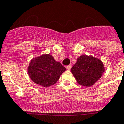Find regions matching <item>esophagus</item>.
<instances>
[{"label":"esophagus","mask_w":124,"mask_h":124,"mask_svg":"<svg viewBox=\"0 0 124 124\" xmlns=\"http://www.w3.org/2000/svg\"><path fill=\"white\" fill-rule=\"evenodd\" d=\"M71 67H72V65H67V70H70V69H71Z\"/></svg>","instance_id":"esophagus-1"}]
</instances>
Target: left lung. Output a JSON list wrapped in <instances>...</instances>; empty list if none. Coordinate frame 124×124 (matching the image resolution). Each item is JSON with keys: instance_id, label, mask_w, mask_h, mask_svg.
<instances>
[{"instance_id": "1", "label": "left lung", "mask_w": 124, "mask_h": 124, "mask_svg": "<svg viewBox=\"0 0 124 124\" xmlns=\"http://www.w3.org/2000/svg\"><path fill=\"white\" fill-rule=\"evenodd\" d=\"M104 70V64L100 59L83 55L77 59L71 71L79 85L91 86L102 76Z\"/></svg>"}]
</instances>
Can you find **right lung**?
Returning a JSON list of instances; mask_svg holds the SVG:
<instances>
[{
    "label": "right lung",
    "instance_id": "right-lung-1",
    "mask_svg": "<svg viewBox=\"0 0 124 124\" xmlns=\"http://www.w3.org/2000/svg\"><path fill=\"white\" fill-rule=\"evenodd\" d=\"M66 69L50 54H44L31 60L27 69L34 83L48 87L57 83Z\"/></svg>",
    "mask_w": 124,
    "mask_h": 124
}]
</instances>
